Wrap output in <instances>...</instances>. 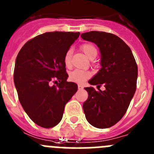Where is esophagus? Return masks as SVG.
<instances>
[{"label": "esophagus", "instance_id": "34e87169", "mask_svg": "<svg viewBox=\"0 0 154 154\" xmlns=\"http://www.w3.org/2000/svg\"><path fill=\"white\" fill-rule=\"evenodd\" d=\"M83 89H84V87H83L82 85H80V84H79V85H78V90H83Z\"/></svg>", "mask_w": 154, "mask_h": 154}]
</instances>
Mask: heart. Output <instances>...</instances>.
Here are the masks:
<instances>
[{
  "mask_svg": "<svg viewBox=\"0 0 154 154\" xmlns=\"http://www.w3.org/2000/svg\"><path fill=\"white\" fill-rule=\"evenodd\" d=\"M80 49L90 59L93 58L94 56H97V48L91 43H84L81 45ZM71 56H72V50L68 49L66 51L64 57V63L67 67H70L71 65ZM91 77L92 73L87 70H74L69 74V80L77 84H83Z\"/></svg>",
  "mask_w": 154,
  "mask_h": 154,
  "instance_id": "heart-1",
  "label": "heart"
}]
</instances>
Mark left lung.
<instances>
[{
	"label": "left lung",
	"mask_w": 154,
	"mask_h": 154,
	"mask_svg": "<svg viewBox=\"0 0 154 154\" xmlns=\"http://www.w3.org/2000/svg\"><path fill=\"white\" fill-rule=\"evenodd\" d=\"M81 38L97 45L101 53V68L89 84H104L106 90L85 87L88 99L83 104L88 122L97 128H108L124 116L136 91L137 66L131 48L114 34L91 31Z\"/></svg>",
	"instance_id": "obj_1"
}]
</instances>
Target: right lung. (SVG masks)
Segmentation results:
<instances>
[{
  "label": "right lung",
  "mask_w": 154,
  "mask_h": 154,
  "mask_svg": "<svg viewBox=\"0 0 154 154\" xmlns=\"http://www.w3.org/2000/svg\"><path fill=\"white\" fill-rule=\"evenodd\" d=\"M79 35L45 32L27 42L17 54L14 80L19 100L29 117L45 128L61 122L66 103L77 91L75 83L67 81L64 57Z\"/></svg>",
  "instance_id": "add662e5"
}]
</instances>
